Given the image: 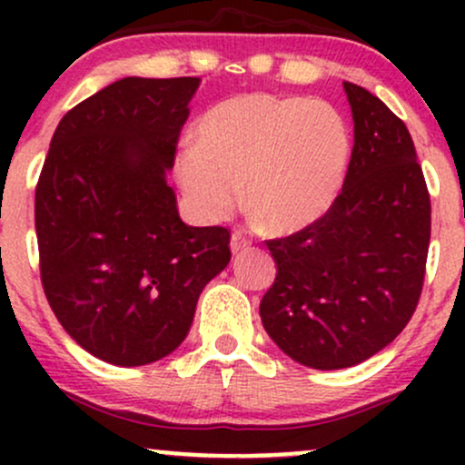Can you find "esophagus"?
I'll list each match as a JSON object with an SVG mask.
<instances>
[{"label": "esophagus", "mask_w": 465, "mask_h": 465, "mask_svg": "<svg viewBox=\"0 0 465 465\" xmlns=\"http://www.w3.org/2000/svg\"><path fill=\"white\" fill-rule=\"evenodd\" d=\"M249 244H251V240L244 236V233H240V232L232 233V242H229V247H232L233 253H240V251L249 249Z\"/></svg>", "instance_id": "1"}]
</instances>
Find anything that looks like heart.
Masks as SVG:
<instances>
[{"mask_svg": "<svg viewBox=\"0 0 465 465\" xmlns=\"http://www.w3.org/2000/svg\"><path fill=\"white\" fill-rule=\"evenodd\" d=\"M196 146L174 159L192 210L203 221L232 214L240 199L260 225L291 233L322 218L339 194L351 137L323 100L240 94L212 106L194 129Z\"/></svg>", "mask_w": 465, "mask_h": 465, "instance_id": "heart-1", "label": "heart"}]
</instances>
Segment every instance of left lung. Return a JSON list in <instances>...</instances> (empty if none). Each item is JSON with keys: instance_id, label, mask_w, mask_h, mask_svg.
Here are the masks:
<instances>
[{"instance_id": "8db88e82", "label": "left lung", "mask_w": 465, "mask_h": 465, "mask_svg": "<svg viewBox=\"0 0 465 465\" xmlns=\"http://www.w3.org/2000/svg\"><path fill=\"white\" fill-rule=\"evenodd\" d=\"M354 148L343 190L312 225L266 242L277 264L260 302L277 348L312 370H343L402 332L424 286L430 196L407 126L343 83Z\"/></svg>"}]
</instances>
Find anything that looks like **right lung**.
<instances>
[{
    "label": "right lung",
    "mask_w": 465,
    "mask_h": 465,
    "mask_svg": "<svg viewBox=\"0 0 465 465\" xmlns=\"http://www.w3.org/2000/svg\"><path fill=\"white\" fill-rule=\"evenodd\" d=\"M199 83L129 76L83 100L58 122L36 183L47 302L111 365L177 350L201 291L232 260L229 229L185 225L165 183Z\"/></svg>",
    "instance_id": "1"
}]
</instances>
